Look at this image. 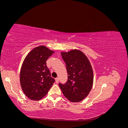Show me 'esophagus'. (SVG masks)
Returning a JSON list of instances; mask_svg holds the SVG:
<instances>
[{"instance_id":"34e87169","label":"esophagus","mask_w":128,"mask_h":128,"mask_svg":"<svg viewBox=\"0 0 128 128\" xmlns=\"http://www.w3.org/2000/svg\"><path fill=\"white\" fill-rule=\"evenodd\" d=\"M59 78H58V77H56V83H58V82H59Z\"/></svg>"}]
</instances>
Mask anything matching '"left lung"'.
<instances>
[{
  "label": "left lung",
  "instance_id": "1",
  "mask_svg": "<svg viewBox=\"0 0 128 128\" xmlns=\"http://www.w3.org/2000/svg\"><path fill=\"white\" fill-rule=\"evenodd\" d=\"M66 64L68 80L59 83L65 97L72 102L82 101L90 93L94 82V73L87 56L78 50L61 52Z\"/></svg>",
  "mask_w": 128,
  "mask_h": 128
}]
</instances>
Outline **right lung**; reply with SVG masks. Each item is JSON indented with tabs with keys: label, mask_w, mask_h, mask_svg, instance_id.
<instances>
[{
	"label": "right lung",
	"mask_w": 128,
	"mask_h": 128,
	"mask_svg": "<svg viewBox=\"0 0 128 128\" xmlns=\"http://www.w3.org/2000/svg\"><path fill=\"white\" fill-rule=\"evenodd\" d=\"M54 52L44 45L32 49L21 68L20 80L23 92L32 100H40L48 94L55 82L46 61Z\"/></svg>",
	"instance_id": "right-lung-1"
}]
</instances>
